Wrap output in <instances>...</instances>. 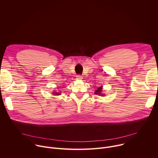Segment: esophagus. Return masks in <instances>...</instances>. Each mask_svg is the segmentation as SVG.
Listing matches in <instances>:
<instances>
[{"mask_svg": "<svg viewBox=\"0 0 158 158\" xmlns=\"http://www.w3.org/2000/svg\"><path fill=\"white\" fill-rule=\"evenodd\" d=\"M82 78H83V77H82V76L80 75H78L77 76V79H78V80H81Z\"/></svg>", "mask_w": 158, "mask_h": 158, "instance_id": "1", "label": "esophagus"}]
</instances>
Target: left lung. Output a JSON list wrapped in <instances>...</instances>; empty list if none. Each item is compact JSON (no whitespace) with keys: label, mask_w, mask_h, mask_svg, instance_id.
Instances as JSON below:
<instances>
[{"label":"left lung","mask_w":158,"mask_h":158,"mask_svg":"<svg viewBox=\"0 0 158 158\" xmlns=\"http://www.w3.org/2000/svg\"><path fill=\"white\" fill-rule=\"evenodd\" d=\"M102 86H100L99 88H98V89L97 90H96V91H95V94H97V95H101L102 96L103 95V94H102Z\"/></svg>","instance_id":"8db88e82"}]
</instances>
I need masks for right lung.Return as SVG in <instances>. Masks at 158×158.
<instances>
[{
    "label": "right lung",
    "mask_w": 158,
    "mask_h": 158,
    "mask_svg": "<svg viewBox=\"0 0 158 158\" xmlns=\"http://www.w3.org/2000/svg\"><path fill=\"white\" fill-rule=\"evenodd\" d=\"M53 94H54V95H60V94H59L58 93H57V92H54Z\"/></svg>",
    "instance_id": "right-lung-1"
}]
</instances>
